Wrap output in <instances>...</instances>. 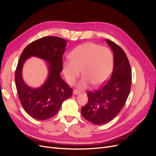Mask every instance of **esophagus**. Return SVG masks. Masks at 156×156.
<instances>
[{
	"mask_svg": "<svg viewBox=\"0 0 156 156\" xmlns=\"http://www.w3.org/2000/svg\"><path fill=\"white\" fill-rule=\"evenodd\" d=\"M80 92L78 91V90H74L73 91V95H77V94H79Z\"/></svg>",
	"mask_w": 156,
	"mask_h": 156,
	"instance_id": "obj_1",
	"label": "esophagus"
}]
</instances>
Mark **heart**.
I'll return each instance as SVG.
<instances>
[{
  "mask_svg": "<svg viewBox=\"0 0 156 156\" xmlns=\"http://www.w3.org/2000/svg\"><path fill=\"white\" fill-rule=\"evenodd\" d=\"M113 56L105 47L88 43L80 45L71 53V59H66L62 64V73L66 81L73 84L81 74L84 76L77 87L85 89L94 84L96 87L103 85L111 74Z\"/></svg>",
  "mask_w": 156,
  "mask_h": 156,
  "instance_id": "b5f03b06",
  "label": "heart"
}]
</instances>
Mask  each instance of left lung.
Returning a JSON list of instances; mask_svg holds the SVG:
<instances>
[{"instance_id":"left-lung-1","label":"left lung","mask_w":156,"mask_h":156,"mask_svg":"<svg viewBox=\"0 0 156 156\" xmlns=\"http://www.w3.org/2000/svg\"><path fill=\"white\" fill-rule=\"evenodd\" d=\"M114 55V68L110 79L98 90L88 92V101L81 108L83 116L96 125L105 124L119 114L128 98L131 70L124 51L114 42L106 40Z\"/></svg>"}]
</instances>
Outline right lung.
Here are the masks:
<instances>
[{
	"instance_id": "obj_1",
	"label": "right lung",
	"mask_w": 156,
	"mask_h": 156,
	"mask_svg": "<svg viewBox=\"0 0 156 156\" xmlns=\"http://www.w3.org/2000/svg\"><path fill=\"white\" fill-rule=\"evenodd\" d=\"M66 45L67 41L61 37H44L27 45L21 55L16 70V85L23 108L33 119L45 120L54 116L62 103L72 96V88L60 75ZM31 56L45 61L48 68L46 81L37 88L29 87L22 79L23 65Z\"/></svg>"
}]
</instances>
